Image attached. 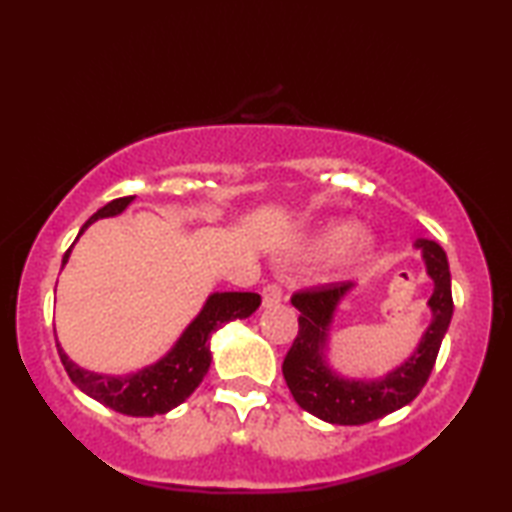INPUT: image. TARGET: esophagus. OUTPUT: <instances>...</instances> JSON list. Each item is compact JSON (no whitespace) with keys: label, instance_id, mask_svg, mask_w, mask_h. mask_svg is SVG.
Here are the masks:
<instances>
[{"label":"esophagus","instance_id":"esophagus-1","mask_svg":"<svg viewBox=\"0 0 512 512\" xmlns=\"http://www.w3.org/2000/svg\"><path fill=\"white\" fill-rule=\"evenodd\" d=\"M262 302H264L266 309L280 305V302H282V289L277 287V284H268V287H264V291H262Z\"/></svg>","mask_w":512,"mask_h":512}]
</instances>
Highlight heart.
<instances>
[{
	"label": "heart",
	"instance_id": "1",
	"mask_svg": "<svg viewBox=\"0 0 512 512\" xmlns=\"http://www.w3.org/2000/svg\"><path fill=\"white\" fill-rule=\"evenodd\" d=\"M372 250H375L372 235H368V232H354V225L350 221L329 223L302 244V253L309 257H323L332 253L329 268L334 273L350 271V268L361 264Z\"/></svg>",
	"mask_w": 512,
	"mask_h": 512
}]
</instances>
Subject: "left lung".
Masks as SVG:
<instances>
[{
  "instance_id": "obj_1",
  "label": "left lung",
  "mask_w": 512,
  "mask_h": 512,
  "mask_svg": "<svg viewBox=\"0 0 512 512\" xmlns=\"http://www.w3.org/2000/svg\"><path fill=\"white\" fill-rule=\"evenodd\" d=\"M413 248L420 250L433 282L431 298L427 300L431 320L420 336L418 348L381 377H345L329 363V336L336 311L357 284H327L300 291L291 298V305L300 311V329L282 363V372L300 409L329 424H366L402 409L418 397L452 323L454 302L445 250L429 239H418Z\"/></svg>"
}]
</instances>
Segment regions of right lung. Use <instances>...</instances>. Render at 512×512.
<instances>
[{
	"instance_id": "right-lung-1",
	"label": "right lung",
	"mask_w": 512,
	"mask_h": 512,
	"mask_svg": "<svg viewBox=\"0 0 512 512\" xmlns=\"http://www.w3.org/2000/svg\"><path fill=\"white\" fill-rule=\"evenodd\" d=\"M135 201V196L117 198L108 205H103L97 214H92L79 232V237L90 228L94 221L108 219V216H119L128 205ZM74 241V244H76ZM74 244L63 257V268L69 262ZM262 305V298L257 293L248 291H214L207 296L203 309L198 311L196 318L189 323L178 341L171 345L167 354L128 375H103V372L85 370L79 363H74L67 357L63 345L56 339V348L60 361L67 370L69 379L74 381L81 391L101 402L108 409L117 413L133 415V418H151L158 413H169L183 404L192 395L203 377L207 375L212 363L210 339L216 329H221L225 323L232 320H244L250 314H255L257 307Z\"/></svg>"
}]
</instances>
